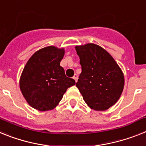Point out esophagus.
<instances>
[{"mask_svg": "<svg viewBox=\"0 0 146 146\" xmlns=\"http://www.w3.org/2000/svg\"><path fill=\"white\" fill-rule=\"evenodd\" d=\"M73 79H74V80H75V82H76L77 80H78V75L75 74L74 76H73Z\"/></svg>", "mask_w": 146, "mask_h": 146, "instance_id": "esophagus-1", "label": "esophagus"}]
</instances>
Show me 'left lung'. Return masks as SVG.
I'll return each instance as SVG.
<instances>
[{
    "mask_svg": "<svg viewBox=\"0 0 146 146\" xmlns=\"http://www.w3.org/2000/svg\"><path fill=\"white\" fill-rule=\"evenodd\" d=\"M75 48L82 70L76 86L91 109L108 110L118 101L123 90L122 70L108 52L96 44L76 45Z\"/></svg>",
    "mask_w": 146,
    "mask_h": 146,
    "instance_id": "1",
    "label": "left lung"
}]
</instances>
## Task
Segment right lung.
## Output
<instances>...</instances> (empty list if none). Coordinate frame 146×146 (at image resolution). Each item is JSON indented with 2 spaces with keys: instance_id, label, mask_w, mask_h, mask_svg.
Returning <instances> with one entry per match:
<instances>
[{
  "instance_id": "obj_1",
  "label": "right lung",
  "mask_w": 146,
  "mask_h": 146,
  "mask_svg": "<svg viewBox=\"0 0 146 146\" xmlns=\"http://www.w3.org/2000/svg\"><path fill=\"white\" fill-rule=\"evenodd\" d=\"M64 48L48 46L36 51L28 60L20 78V89L31 107L40 111L54 110L74 79L65 76L60 66Z\"/></svg>"
}]
</instances>
